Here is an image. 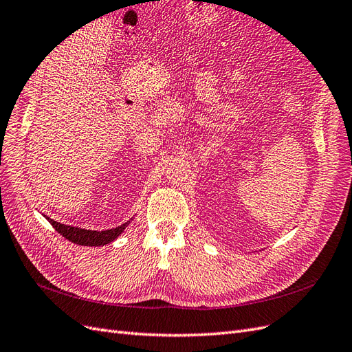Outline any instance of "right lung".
<instances>
[{
  "label": "right lung",
  "instance_id": "1",
  "mask_svg": "<svg viewBox=\"0 0 352 352\" xmlns=\"http://www.w3.org/2000/svg\"><path fill=\"white\" fill-rule=\"evenodd\" d=\"M47 220L51 223L52 228H54L61 236H65L73 243L85 245V247H100V245L110 243L120 235L127 225H129V221H127V223H123L122 226H117L114 229L98 232V230H87L80 228L61 225V223L52 220L50 217H47Z\"/></svg>",
  "mask_w": 352,
  "mask_h": 352
}]
</instances>
